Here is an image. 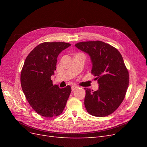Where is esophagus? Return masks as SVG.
Masks as SVG:
<instances>
[{
    "label": "esophagus",
    "mask_w": 147,
    "mask_h": 147,
    "mask_svg": "<svg viewBox=\"0 0 147 147\" xmlns=\"http://www.w3.org/2000/svg\"><path fill=\"white\" fill-rule=\"evenodd\" d=\"M71 88H72V90L74 91V90H76V89H77L78 88V86H76V85H73V86H72V87H71Z\"/></svg>",
    "instance_id": "obj_1"
}]
</instances>
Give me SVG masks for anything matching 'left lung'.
Segmentation results:
<instances>
[{"label": "left lung", "mask_w": 147, "mask_h": 147, "mask_svg": "<svg viewBox=\"0 0 147 147\" xmlns=\"http://www.w3.org/2000/svg\"><path fill=\"white\" fill-rule=\"evenodd\" d=\"M75 46L90 55L91 74L99 83L97 91L84 88L87 112L95 117L108 116L122 103L129 86V75L121 53L112 45L99 40L79 42Z\"/></svg>", "instance_id": "8db88e82"}]
</instances>
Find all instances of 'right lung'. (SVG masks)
I'll list each match as a JSON object with an SVG mask.
<instances>
[{
    "instance_id": "add662e5",
    "label": "right lung",
    "mask_w": 147,
    "mask_h": 147,
    "mask_svg": "<svg viewBox=\"0 0 147 147\" xmlns=\"http://www.w3.org/2000/svg\"><path fill=\"white\" fill-rule=\"evenodd\" d=\"M71 45L53 42L39 44L26 57L21 72L22 90L30 105L38 114L47 118L63 113L71 92L68 85L59 88L53 84L57 57Z\"/></svg>"
}]
</instances>
